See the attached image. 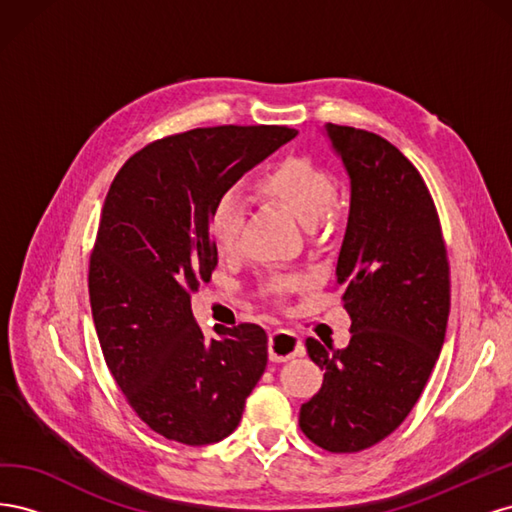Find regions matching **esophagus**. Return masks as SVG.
I'll list each match as a JSON object with an SVG mask.
<instances>
[{"label": "esophagus", "instance_id": "obj_1", "mask_svg": "<svg viewBox=\"0 0 512 512\" xmlns=\"http://www.w3.org/2000/svg\"><path fill=\"white\" fill-rule=\"evenodd\" d=\"M303 352H305V348L301 344V339L294 333H290L286 329H277L269 335V359L271 361L284 363Z\"/></svg>", "mask_w": 512, "mask_h": 512}]
</instances>
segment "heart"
<instances>
[{"mask_svg": "<svg viewBox=\"0 0 512 512\" xmlns=\"http://www.w3.org/2000/svg\"><path fill=\"white\" fill-rule=\"evenodd\" d=\"M252 194L260 203L280 207L297 218L309 237L320 239L346 213V200L333 188V177L327 168L309 158H286L269 166L252 181ZM243 207L237 196L224 194L213 205L209 215V237L222 258H237L241 252ZM301 277L273 273L265 280L271 294L297 290Z\"/></svg>", "mask_w": 512, "mask_h": 512, "instance_id": "b5f03b06", "label": "heart"}]
</instances>
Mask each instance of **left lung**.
<instances>
[{
	"label": "left lung",
	"instance_id": "left-lung-1",
	"mask_svg": "<svg viewBox=\"0 0 512 512\" xmlns=\"http://www.w3.org/2000/svg\"><path fill=\"white\" fill-rule=\"evenodd\" d=\"M350 177V213L337 284L350 344L307 337L324 380L299 427L331 453H359L410 414L436 365L451 309L446 245L421 173L386 138L324 126Z\"/></svg>",
	"mask_w": 512,
	"mask_h": 512
}]
</instances>
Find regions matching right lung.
Instances as JSON below:
<instances>
[{
    "instance_id": "right-lung-1",
    "label": "right lung",
    "mask_w": 512,
    "mask_h": 512,
    "mask_svg": "<svg viewBox=\"0 0 512 512\" xmlns=\"http://www.w3.org/2000/svg\"><path fill=\"white\" fill-rule=\"evenodd\" d=\"M297 134L218 126L166 136L134 153L106 194L89 258L91 316L121 393L166 440H224L265 374V329L218 324L207 337L190 294L218 265L213 205Z\"/></svg>"
}]
</instances>
